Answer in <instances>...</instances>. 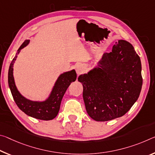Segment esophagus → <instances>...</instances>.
<instances>
[{
    "mask_svg": "<svg viewBox=\"0 0 155 155\" xmlns=\"http://www.w3.org/2000/svg\"><path fill=\"white\" fill-rule=\"evenodd\" d=\"M85 68L82 64H78L76 66V72L78 75L81 74L84 72Z\"/></svg>",
    "mask_w": 155,
    "mask_h": 155,
    "instance_id": "34e87169",
    "label": "esophagus"
}]
</instances>
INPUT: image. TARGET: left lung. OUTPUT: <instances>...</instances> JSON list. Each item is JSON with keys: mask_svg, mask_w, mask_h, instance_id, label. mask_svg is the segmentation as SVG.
<instances>
[{"mask_svg": "<svg viewBox=\"0 0 155 155\" xmlns=\"http://www.w3.org/2000/svg\"><path fill=\"white\" fill-rule=\"evenodd\" d=\"M78 81L88 115L97 121H110L124 116L138 99L143 83L141 60L132 44L119 40Z\"/></svg>", "mask_w": 155, "mask_h": 155, "instance_id": "1", "label": "left lung"}]
</instances>
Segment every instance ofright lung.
<instances>
[{
	"mask_svg": "<svg viewBox=\"0 0 155 155\" xmlns=\"http://www.w3.org/2000/svg\"><path fill=\"white\" fill-rule=\"evenodd\" d=\"M29 43V40L24 41L10 63L8 72L9 87L14 101L22 111L28 116L35 119L49 121L54 119L57 116L63 95L71 83L75 81L77 79V73L74 70H72L61 74L56 80L50 96L45 101H34L26 99L18 92L16 86L13 75V67L17 55L20 52L21 50L28 45Z\"/></svg>",
	"mask_w": 155,
	"mask_h": 155,
	"instance_id": "obj_1",
	"label": "right lung"
}]
</instances>
